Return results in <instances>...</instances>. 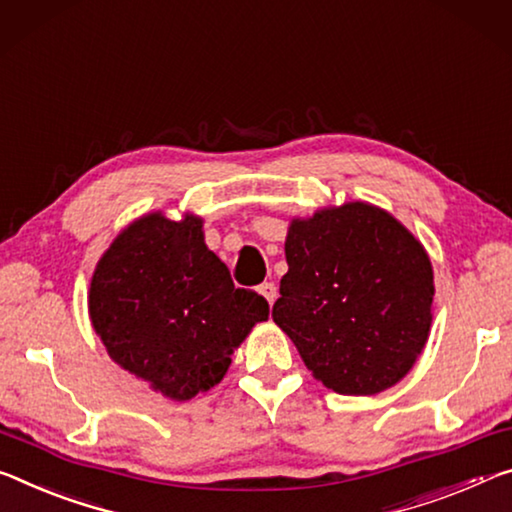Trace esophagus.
<instances>
[{
	"label": "esophagus",
	"mask_w": 512,
	"mask_h": 512,
	"mask_svg": "<svg viewBox=\"0 0 512 512\" xmlns=\"http://www.w3.org/2000/svg\"><path fill=\"white\" fill-rule=\"evenodd\" d=\"M257 291H259V294H262L266 300H269L271 305L275 303V298H278V287H275L273 282H262V285L257 287Z\"/></svg>",
	"instance_id": "34e87169"
}]
</instances>
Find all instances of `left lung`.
Instances as JSON below:
<instances>
[{"instance_id":"obj_1","label":"left lung","mask_w":512,"mask_h":512,"mask_svg":"<svg viewBox=\"0 0 512 512\" xmlns=\"http://www.w3.org/2000/svg\"><path fill=\"white\" fill-rule=\"evenodd\" d=\"M273 321L316 380L378 394L412 369L431 330L433 269L421 243L367 202L294 221Z\"/></svg>"}]
</instances>
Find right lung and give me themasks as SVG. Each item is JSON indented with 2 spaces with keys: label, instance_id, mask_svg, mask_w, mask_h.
<instances>
[{
  "label": "right lung",
  "instance_id": "right-lung-1",
  "mask_svg": "<svg viewBox=\"0 0 512 512\" xmlns=\"http://www.w3.org/2000/svg\"><path fill=\"white\" fill-rule=\"evenodd\" d=\"M88 312L120 367L175 401L221 383L232 353L269 303L234 289L202 239L200 218L161 214L129 225L93 273Z\"/></svg>",
  "mask_w": 512,
  "mask_h": 512
}]
</instances>
